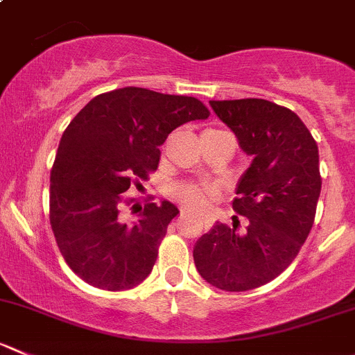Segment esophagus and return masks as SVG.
I'll list each match as a JSON object with an SVG mask.
<instances>
[{"mask_svg":"<svg viewBox=\"0 0 355 355\" xmlns=\"http://www.w3.org/2000/svg\"><path fill=\"white\" fill-rule=\"evenodd\" d=\"M189 215V211H185V209H182V216H187ZM205 220V223H206V218H202Z\"/></svg>","mask_w":355,"mask_h":355,"instance_id":"esophagus-1","label":"esophagus"}]
</instances>
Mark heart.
<instances>
[{
  "label": "heart",
  "instance_id": "heart-1",
  "mask_svg": "<svg viewBox=\"0 0 355 355\" xmlns=\"http://www.w3.org/2000/svg\"><path fill=\"white\" fill-rule=\"evenodd\" d=\"M175 196L178 198V201H182L189 208H199V206L205 205L206 198H208V191L201 187H194V185H184V187H178L175 191Z\"/></svg>",
  "mask_w": 355,
  "mask_h": 355
}]
</instances>
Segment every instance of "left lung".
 Returning <instances> with one entry per match:
<instances>
[{
  "label": "left lung",
  "instance_id": "8db88e82",
  "mask_svg": "<svg viewBox=\"0 0 355 355\" xmlns=\"http://www.w3.org/2000/svg\"><path fill=\"white\" fill-rule=\"evenodd\" d=\"M251 164L237 182L232 208L246 232L216 222L194 244L202 279L223 291H248L276 279L312 229L321 194L318 144L293 111L261 98L211 101Z\"/></svg>",
  "mask_w": 355,
  "mask_h": 355
}]
</instances>
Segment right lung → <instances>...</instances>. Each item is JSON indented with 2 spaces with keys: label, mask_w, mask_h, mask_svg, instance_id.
Listing matches in <instances>:
<instances>
[{
  "label": "right lung",
  "mask_w": 355,
  "mask_h": 355,
  "mask_svg": "<svg viewBox=\"0 0 355 355\" xmlns=\"http://www.w3.org/2000/svg\"><path fill=\"white\" fill-rule=\"evenodd\" d=\"M208 116L194 97L126 86L92 98L69 123L50 175V223L85 283L125 291L149 276L178 208L147 202L128 225L119 218L121 194L157 170L159 146L175 128Z\"/></svg>",
  "instance_id": "obj_1"
}]
</instances>
